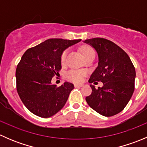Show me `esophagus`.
<instances>
[{
  "label": "esophagus",
  "mask_w": 147,
  "mask_h": 147,
  "mask_svg": "<svg viewBox=\"0 0 147 147\" xmlns=\"http://www.w3.org/2000/svg\"><path fill=\"white\" fill-rule=\"evenodd\" d=\"M74 86H75V87H83V84H77V83H75V84H74Z\"/></svg>",
  "instance_id": "1"
}]
</instances>
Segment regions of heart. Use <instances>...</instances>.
I'll use <instances>...</instances> for the list:
<instances>
[{
  "label": "heart",
  "instance_id": "b5f03b06",
  "mask_svg": "<svg viewBox=\"0 0 147 147\" xmlns=\"http://www.w3.org/2000/svg\"><path fill=\"white\" fill-rule=\"evenodd\" d=\"M92 52H94L92 48H91L90 47H84L82 49V53L83 56H85L86 55L89 54V53H92ZM68 51L66 50L64 53H63L61 56V63L62 64H64L66 61V57L67 55ZM85 72L84 71L81 70H76V69H72V70H69V72H67L66 74V78H67L69 80L74 81V82H80L82 80L83 76L84 75Z\"/></svg>",
  "mask_w": 147,
  "mask_h": 147
}]
</instances>
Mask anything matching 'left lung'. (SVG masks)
Returning a JSON list of instances; mask_svg holds the SVG:
<instances>
[{"mask_svg": "<svg viewBox=\"0 0 147 147\" xmlns=\"http://www.w3.org/2000/svg\"><path fill=\"white\" fill-rule=\"evenodd\" d=\"M83 42L92 47L98 55V65L89 82L103 83L97 89L90 84L92 91L86 101L102 116L117 115L127 106L134 92L135 68L128 55L112 41L97 38Z\"/></svg>", "mask_w": 147, "mask_h": 147, "instance_id": "1", "label": "left lung"}]
</instances>
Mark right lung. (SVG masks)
I'll return each instance as SVG.
<instances>
[{
    "instance_id": "right-lung-1",
    "label": "right lung",
    "mask_w": 147,
    "mask_h": 147,
    "mask_svg": "<svg viewBox=\"0 0 147 147\" xmlns=\"http://www.w3.org/2000/svg\"><path fill=\"white\" fill-rule=\"evenodd\" d=\"M79 40L51 38L28 49L16 69L17 91L25 106L34 115L50 117L65 106L74 84L65 82L60 87L51 82L61 69V56Z\"/></svg>"
}]
</instances>
